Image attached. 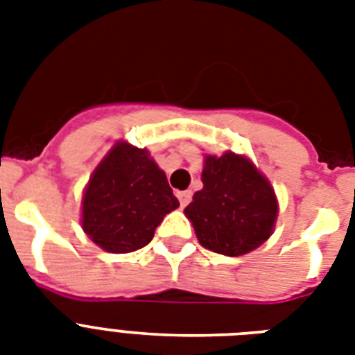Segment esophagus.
Here are the masks:
<instances>
[{"label": "esophagus", "instance_id": "34e87169", "mask_svg": "<svg viewBox=\"0 0 355 355\" xmlns=\"http://www.w3.org/2000/svg\"><path fill=\"white\" fill-rule=\"evenodd\" d=\"M191 195H193V193H191L189 189H186V191H178L177 197H178V200H180V205L188 206L189 200H191Z\"/></svg>", "mask_w": 355, "mask_h": 355}]
</instances>
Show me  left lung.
<instances>
[{
  "instance_id": "8db88e82",
  "label": "left lung",
  "mask_w": 355,
  "mask_h": 355,
  "mask_svg": "<svg viewBox=\"0 0 355 355\" xmlns=\"http://www.w3.org/2000/svg\"><path fill=\"white\" fill-rule=\"evenodd\" d=\"M202 189L186 206L195 236L208 250L241 256L275 232L278 199L269 178L245 155H205Z\"/></svg>"
}]
</instances>
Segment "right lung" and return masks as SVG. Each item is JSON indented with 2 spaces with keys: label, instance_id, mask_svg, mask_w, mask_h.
<instances>
[{
  "label": "right lung",
  "instance_id": "1",
  "mask_svg": "<svg viewBox=\"0 0 355 355\" xmlns=\"http://www.w3.org/2000/svg\"><path fill=\"white\" fill-rule=\"evenodd\" d=\"M178 199L149 150L119 139L94 169L80 202L83 230L112 254L134 252L155 236Z\"/></svg>",
  "mask_w": 355,
  "mask_h": 355
}]
</instances>
